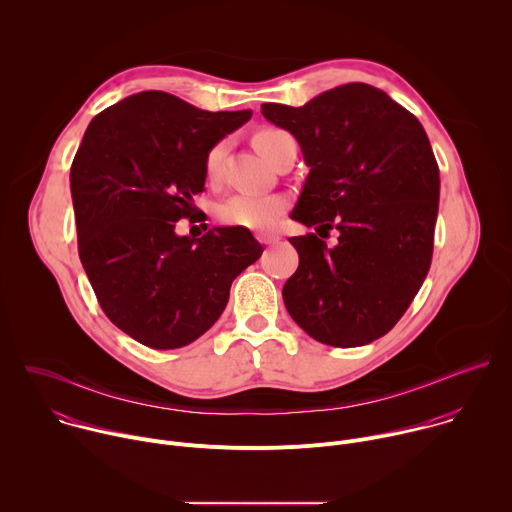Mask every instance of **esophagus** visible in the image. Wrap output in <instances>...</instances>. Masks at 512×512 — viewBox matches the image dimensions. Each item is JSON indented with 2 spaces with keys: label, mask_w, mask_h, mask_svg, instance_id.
Instances as JSON below:
<instances>
[{
  "label": "esophagus",
  "mask_w": 512,
  "mask_h": 512,
  "mask_svg": "<svg viewBox=\"0 0 512 512\" xmlns=\"http://www.w3.org/2000/svg\"><path fill=\"white\" fill-rule=\"evenodd\" d=\"M257 241L259 243H263V245H275L277 241H279V235H275V233H257Z\"/></svg>",
  "instance_id": "obj_1"
}]
</instances>
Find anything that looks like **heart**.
<instances>
[{
	"instance_id": "obj_1",
	"label": "heart",
	"mask_w": 512,
	"mask_h": 512,
	"mask_svg": "<svg viewBox=\"0 0 512 512\" xmlns=\"http://www.w3.org/2000/svg\"><path fill=\"white\" fill-rule=\"evenodd\" d=\"M281 133L279 129H261L253 143L261 154L263 143L271 139L273 135ZM223 160V145H214V148L206 156V174L214 176L218 172ZM287 202L283 196L277 194H251V192H239L229 198H225L216 206V216L221 218L225 225L249 229V231H269L279 221V216L285 212Z\"/></svg>"
}]
</instances>
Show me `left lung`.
<instances>
[{
	"mask_svg": "<svg viewBox=\"0 0 512 512\" xmlns=\"http://www.w3.org/2000/svg\"><path fill=\"white\" fill-rule=\"evenodd\" d=\"M300 143L310 168L294 221L336 229L291 237L300 265L283 285L294 322L314 340L352 348L385 336L407 312L433 253L440 168L423 125L385 91L330 89L304 107L263 103Z\"/></svg>",
	"mask_w": 512,
	"mask_h": 512,
	"instance_id": "8db88e82",
	"label": "left lung"
}]
</instances>
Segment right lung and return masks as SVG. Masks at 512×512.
<instances>
[{
  "label": "right lung",
  "instance_id": "add662e5",
  "mask_svg": "<svg viewBox=\"0 0 512 512\" xmlns=\"http://www.w3.org/2000/svg\"><path fill=\"white\" fill-rule=\"evenodd\" d=\"M251 111H202L143 91L101 111L70 168L79 257L107 318L133 340L182 348L221 318L261 243L249 229L176 235L204 190L206 156ZM192 223V218H190Z\"/></svg>",
  "mask_w": 512,
  "mask_h": 512
}]
</instances>
